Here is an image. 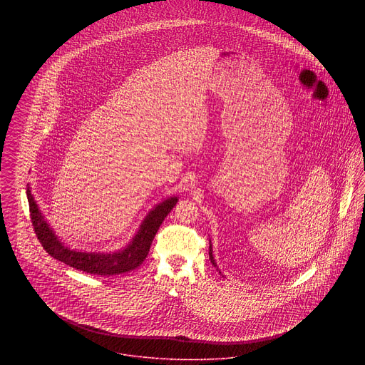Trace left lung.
<instances>
[{"instance_id": "8db88e82", "label": "left lung", "mask_w": 365, "mask_h": 365, "mask_svg": "<svg viewBox=\"0 0 365 365\" xmlns=\"http://www.w3.org/2000/svg\"><path fill=\"white\" fill-rule=\"evenodd\" d=\"M209 259H210V262L216 267V262L213 260V256H212V246H209Z\"/></svg>"}]
</instances>
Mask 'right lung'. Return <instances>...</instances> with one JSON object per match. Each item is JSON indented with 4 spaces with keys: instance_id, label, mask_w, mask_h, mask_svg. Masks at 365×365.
Wrapping results in <instances>:
<instances>
[{
    "instance_id": "obj_1",
    "label": "right lung",
    "mask_w": 365,
    "mask_h": 365,
    "mask_svg": "<svg viewBox=\"0 0 365 365\" xmlns=\"http://www.w3.org/2000/svg\"><path fill=\"white\" fill-rule=\"evenodd\" d=\"M26 197L29 202V212H31V220L34 230L36 233L38 240L41 242L42 247L52 256L56 260L63 261L64 264L88 272L94 275H119L125 274L128 271L135 269L139 267L149 255L152 242L156 236L157 230L165 216L170 213V210L174 208L178 198H168L167 201L161 202L153 209L145 222L140 226V230L132 240V243L120 252L116 253H81L67 249L54 235L46 220L43 219L42 213L34 200V195L31 194V190L28 187Z\"/></svg>"
}]
</instances>
